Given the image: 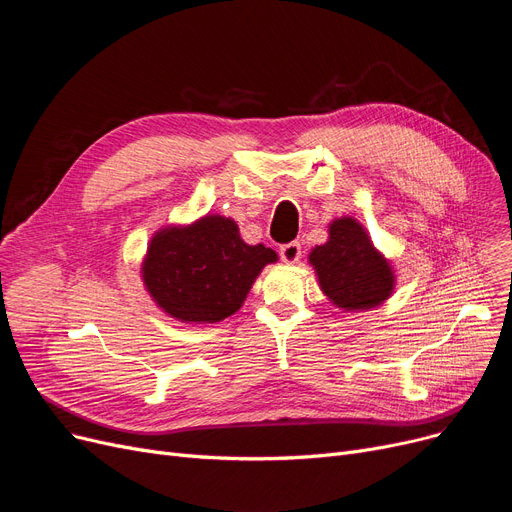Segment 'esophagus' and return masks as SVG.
Segmentation results:
<instances>
[{
  "instance_id": "34e87169",
  "label": "esophagus",
  "mask_w": 512,
  "mask_h": 512,
  "mask_svg": "<svg viewBox=\"0 0 512 512\" xmlns=\"http://www.w3.org/2000/svg\"><path fill=\"white\" fill-rule=\"evenodd\" d=\"M280 257L286 263H297L301 259V245L299 242H288V245L280 247Z\"/></svg>"
}]
</instances>
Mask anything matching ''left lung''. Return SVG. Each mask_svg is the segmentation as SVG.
<instances>
[{
  "mask_svg": "<svg viewBox=\"0 0 512 512\" xmlns=\"http://www.w3.org/2000/svg\"><path fill=\"white\" fill-rule=\"evenodd\" d=\"M309 263L328 301L348 313L380 307L396 286L392 261L353 215L330 222L328 240L311 249Z\"/></svg>",
  "mask_w": 512,
  "mask_h": 512,
  "instance_id": "8db88e82",
  "label": "left lung"
}]
</instances>
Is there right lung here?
I'll return each instance as SVG.
<instances>
[{"label":"right lung","mask_w":512,"mask_h":512,"mask_svg":"<svg viewBox=\"0 0 512 512\" xmlns=\"http://www.w3.org/2000/svg\"><path fill=\"white\" fill-rule=\"evenodd\" d=\"M278 253L247 245L238 224L207 213L191 224L159 228L141 261L151 301L182 324H218L245 303L265 265Z\"/></svg>","instance_id":"1"}]
</instances>
